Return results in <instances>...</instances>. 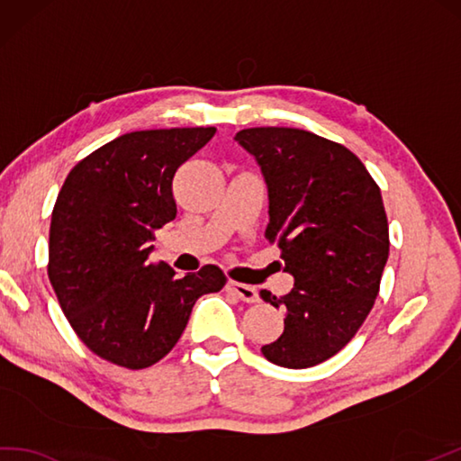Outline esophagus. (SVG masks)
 Wrapping results in <instances>:
<instances>
[{
	"instance_id": "obj_1",
	"label": "esophagus",
	"mask_w": 461,
	"mask_h": 461,
	"mask_svg": "<svg viewBox=\"0 0 461 461\" xmlns=\"http://www.w3.org/2000/svg\"><path fill=\"white\" fill-rule=\"evenodd\" d=\"M227 290H229L230 294L237 295L239 300L247 302V303L258 302V292H257V288H252V285L239 284V282H232V280H229V282H227Z\"/></svg>"
}]
</instances>
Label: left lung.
I'll list each match as a JSON object with an SVG mask.
<instances>
[{
  "label": "left lung",
  "mask_w": 461,
  "mask_h": 461,
  "mask_svg": "<svg viewBox=\"0 0 461 461\" xmlns=\"http://www.w3.org/2000/svg\"><path fill=\"white\" fill-rule=\"evenodd\" d=\"M234 141L258 163L268 191L264 237L282 250L294 288L260 298L285 312L266 359L305 369L330 359L369 315L388 258L383 197L361 159L298 128H249Z\"/></svg>",
  "instance_id": "8db88e82"
}]
</instances>
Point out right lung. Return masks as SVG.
<instances>
[{"instance_id": "obj_1", "label": "right lung", "mask_w": 461, "mask_h": 461, "mask_svg": "<svg viewBox=\"0 0 461 461\" xmlns=\"http://www.w3.org/2000/svg\"><path fill=\"white\" fill-rule=\"evenodd\" d=\"M214 128L131 131L92 151L60 189L49 232V280L92 353L126 369L163 359L203 294L227 278L203 266L177 278L149 262L156 230L176 219L173 177Z\"/></svg>"}]
</instances>
